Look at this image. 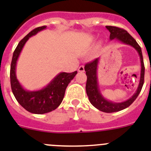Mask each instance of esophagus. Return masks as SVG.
I'll return each instance as SVG.
<instances>
[{"instance_id":"1","label":"esophagus","mask_w":151,"mask_h":151,"mask_svg":"<svg viewBox=\"0 0 151 151\" xmlns=\"http://www.w3.org/2000/svg\"><path fill=\"white\" fill-rule=\"evenodd\" d=\"M78 72H80V73H83V72H84V71H85L84 65H80V66L78 67Z\"/></svg>"}]
</instances>
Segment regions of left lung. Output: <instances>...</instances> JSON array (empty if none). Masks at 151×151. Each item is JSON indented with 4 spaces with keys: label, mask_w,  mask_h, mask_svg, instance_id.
I'll return each mask as SVG.
<instances>
[{
    "label": "left lung",
    "mask_w": 151,
    "mask_h": 151,
    "mask_svg": "<svg viewBox=\"0 0 151 151\" xmlns=\"http://www.w3.org/2000/svg\"><path fill=\"white\" fill-rule=\"evenodd\" d=\"M106 28L110 33L109 39H116L123 44L129 45L135 48L140 56V63H141L140 83L138 85L137 89L129 99L121 102V103H115V102L108 100L104 98L99 90L98 78H97V68H98L99 58H96L95 60H93V62H89V63H87L85 65V71H86V74L87 76L86 89V93L89 97V102L93 106L96 107L100 111H103L104 113H114V112L120 111V110L127 108L137 99V97L140 94L143 85H144L145 68H144L141 48L137 44V42H136V40L126 30L123 29V28H119L117 27H114V26H106Z\"/></svg>",
    "instance_id": "1"
}]
</instances>
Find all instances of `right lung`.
<instances>
[{"instance_id":"obj_1","label":"right lung","mask_w":151,"mask_h":151,"mask_svg":"<svg viewBox=\"0 0 151 151\" xmlns=\"http://www.w3.org/2000/svg\"><path fill=\"white\" fill-rule=\"evenodd\" d=\"M46 28L47 26H42L32 30L20 41L13 53L11 64L10 78L14 96L23 108L35 114H44L55 110L62 102L68 85L77 74V71L58 73L45 87L39 90H26L20 84L16 76V65L22 48L29 38Z\"/></svg>"}]
</instances>
